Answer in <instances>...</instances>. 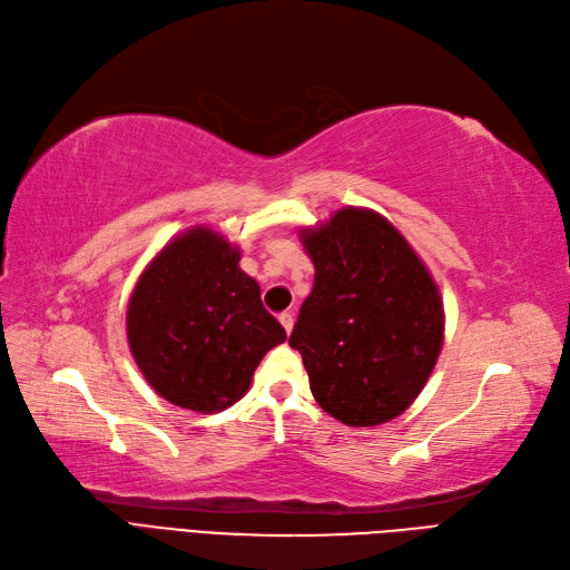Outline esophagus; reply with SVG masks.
I'll use <instances>...</instances> for the list:
<instances>
[{"instance_id": "esophagus-1", "label": "esophagus", "mask_w": 570, "mask_h": 570, "mask_svg": "<svg viewBox=\"0 0 570 570\" xmlns=\"http://www.w3.org/2000/svg\"><path fill=\"white\" fill-rule=\"evenodd\" d=\"M278 321H281V325L285 327V332H287V335H289V332H292V327H294V316H292V313H289V311L281 313V316H278Z\"/></svg>"}]
</instances>
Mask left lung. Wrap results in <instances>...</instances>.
<instances>
[{
	"label": "left lung",
	"instance_id": "1",
	"mask_svg": "<svg viewBox=\"0 0 570 570\" xmlns=\"http://www.w3.org/2000/svg\"><path fill=\"white\" fill-rule=\"evenodd\" d=\"M316 278L289 346L311 394L348 426L399 417L443 346V302L429 268L382 214L344 207L299 233Z\"/></svg>",
	"mask_w": 570,
	"mask_h": 570
}]
</instances>
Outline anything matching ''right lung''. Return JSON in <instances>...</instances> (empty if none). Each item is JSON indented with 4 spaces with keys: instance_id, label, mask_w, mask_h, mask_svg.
Listing matches in <instances>:
<instances>
[{
    "instance_id": "1",
    "label": "right lung",
    "mask_w": 570,
    "mask_h": 570,
    "mask_svg": "<svg viewBox=\"0 0 570 570\" xmlns=\"http://www.w3.org/2000/svg\"><path fill=\"white\" fill-rule=\"evenodd\" d=\"M238 262L224 235L195 226L160 249L131 292V356L174 405L209 415L240 401L266 351L287 340Z\"/></svg>"
}]
</instances>
